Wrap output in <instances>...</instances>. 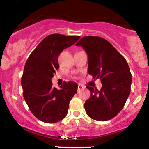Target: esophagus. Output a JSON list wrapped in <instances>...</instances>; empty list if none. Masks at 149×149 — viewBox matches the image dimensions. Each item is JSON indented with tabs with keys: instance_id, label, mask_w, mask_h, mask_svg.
Here are the masks:
<instances>
[{
	"instance_id": "esophagus-1",
	"label": "esophagus",
	"mask_w": 149,
	"mask_h": 149,
	"mask_svg": "<svg viewBox=\"0 0 149 149\" xmlns=\"http://www.w3.org/2000/svg\"><path fill=\"white\" fill-rule=\"evenodd\" d=\"M83 89H84V87H83L81 84H78V91H80V90H83Z\"/></svg>"
}]
</instances>
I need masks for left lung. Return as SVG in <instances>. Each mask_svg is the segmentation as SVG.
Instances as JSON below:
<instances>
[{
  "mask_svg": "<svg viewBox=\"0 0 149 149\" xmlns=\"http://www.w3.org/2000/svg\"><path fill=\"white\" fill-rule=\"evenodd\" d=\"M88 56V71L94 78H100V90L87 86L90 97L84 107L91 118L107 121L113 118L124 107L130 93L132 74L123 56L103 38L84 36L76 43Z\"/></svg>",
  "mask_w": 149,
  "mask_h": 149,
  "instance_id": "left-lung-1",
  "label": "left lung"
}]
</instances>
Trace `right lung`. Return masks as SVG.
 Returning a JSON list of instances; mask_svg holds the SVG:
<instances>
[{"instance_id":"add662e5","label":"right lung","mask_w":149,"mask_h":149,"mask_svg":"<svg viewBox=\"0 0 149 149\" xmlns=\"http://www.w3.org/2000/svg\"><path fill=\"white\" fill-rule=\"evenodd\" d=\"M80 36L54 33L47 36L31 53L22 77L23 96L34 116L47 123L58 122L67 115L69 102L78 85L65 83L60 90L53 88L52 78L59 69L58 57Z\"/></svg>"}]
</instances>
